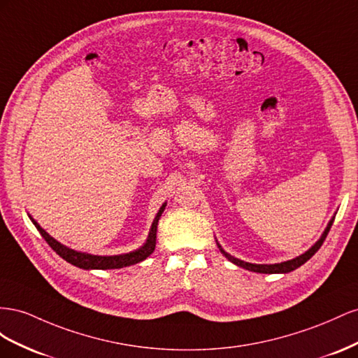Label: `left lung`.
I'll use <instances>...</instances> for the list:
<instances>
[{
	"instance_id": "left-lung-1",
	"label": "left lung",
	"mask_w": 358,
	"mask_h": 358,
	"mask_svg": "<svg viewBox=\"0 0 358 358\" xmlns=\"http://www.w3.org/2000/svg\"><path fill=\"white\" fill-rule=\"evenodd\" d=\"M333 220H334V217L329 222V224H327V228H325V231L322 232L321 238H320L318 241H316L308 252H304L303 255H300V257H297V258L289 259V261H285V262H280V264H250V262H244V261H241V259H237V258L231 257L229 253H227V252H224V250L222 249V246H220L219 243H217V246H219L220 252L224 255V258H228L232 264H236V265H238V267H243V268H246V270H249V271L265 273V274H267V273H268V274H273V273H289V271H292V270H295V268H299L300 265H303L306 261H309V259L313 257V255L320 250V248L322 246V243H324V240H325V237H327V234H329V231H330V228H331Z\"/></svg>"
}]
</instances>
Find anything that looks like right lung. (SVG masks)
I'll return each instance as SVG.
<instances>
[{
  "instance_id": "obj_1",
  "label": "right lung",
  "mask_w": 358,
  "mask_h": 358,
  "mask_svg": "<svg viewBox=\"0 0 358 358\" xmlns=\"http://www.w3.org/2000/svg\"><path fill=\"white\" fill-rule=\"evenodd\" d=\"M166 207V202L160 207L157 216L155 217V222L151 224V229L148 234V238L145 241L144 246H141L139 249L129 252V253H122V255H114V257H99V255H90V253H83V252H76L73 249H69L64 244L58 243L55 238H52L49 234L40 227V224L29 216L31 222L34 223V227L37 231L42 234V237L46 240V243L52 248L61 258L66 259L75 267L84 268V270H112V268H122V267H129V265L138 264L141 261L147 259L150 255L155 252L156 248V234H157V223L162 216L163 210Z\"/></svg>"
}]
</instances>
